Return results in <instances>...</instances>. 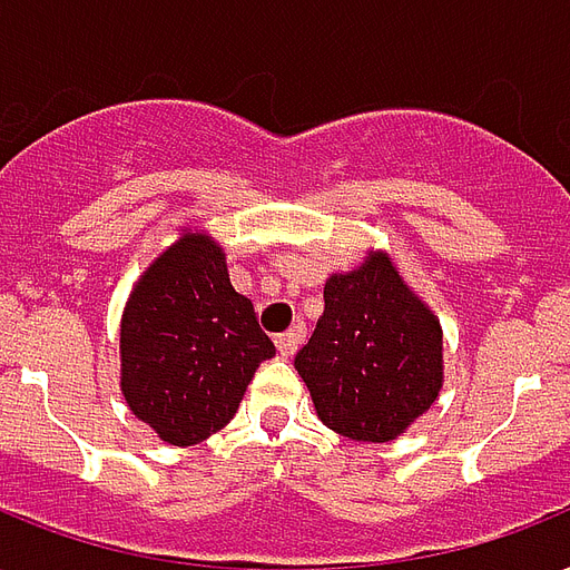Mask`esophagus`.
I'll return each mask as SVG.
<instances>
[{"label":"esophagus","mask_w":570,"mask_h":570,"mask_svg":"<svg viewBox=\"0 0 570 570\" xmlns=\"http://www.w3.org/2000/svg\"><path fill=\"white\" fill-rule=\"evenodd\" d=\"M303 335H306V330H303V324L291 326L288 333H279L276 335V347H279V354L288 360V356L297 354V347L303 345Z\"/></svg>","instance_id":"esophagus-1"}]
</instances>
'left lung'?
Masks as SVG:
<instances>
[{"label": "left lung", "mask_w": 570, "mask_h": 570, "mask_svg": "<svg viewBox=\"0 0 570 570\" xmlns=\"http://www.w3.org/2000/svg\"><path fill=\"white\" fill-rule=\"evenodd\" d=\"M321 422L335 434L386 443L434 404L443 333L386 255L326 282L324 315L294 356Z\"/></svg>", "instance_id": "8db88e82"}]
</instances>
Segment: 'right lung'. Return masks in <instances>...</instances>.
Segmentation results:
<instances>
[{"instance_id":"right-lung-1","label":"right lung","mask_w":570,"mask_h":570,"mask_svg":"<svg viewBox=\"0 0 570 570\" xmlns=\"http://www.w3.org/2000/svg\"><path fill=\"white\" fill-rule=\"evenodd\" d=\"M276 354L253 303L228 282L223 249L180 237L145 271L121 317V392L171 445L232 422L255 368Z\"/></svg>"}]
</instances>
